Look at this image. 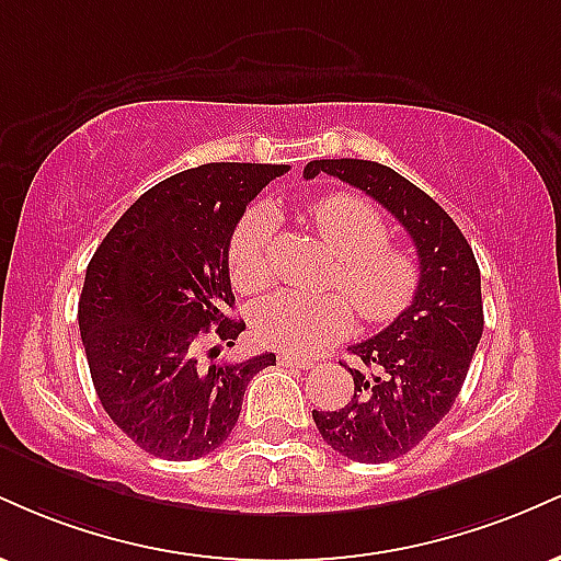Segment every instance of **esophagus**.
<instances>
[{"label": "esophagus", "mask_w": 561, "mask_h": 561, "mask_svg": "<svg viewBox=\"0 0 561 561\" xmlns=\"http://www.w3.org/2000/svg\"><path fill=\"white\" fill-rule=\"evenodd\" d=\"M279 364H282V366H289V369H311L313 358H308V356H295V353H282Z\"/></svg>", "instance_id": "34e87169"}]
</instances>
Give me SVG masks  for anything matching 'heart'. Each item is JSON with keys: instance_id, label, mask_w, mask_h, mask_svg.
<instances>
[{"instance_id": "b5f03b06", "label": "heart", "mask_w": 561, "mask_h": 561, "mask_svg": "<svg viewBox=\"0 0 561 561\" xmlns=\"http://www.w3.org/2000/svg\"><path fill=\"white\" fill-rule=\"evenodd\" d=\"M319 234L337 255L330 285L354 300L358 317L390 321L409 306L420 285V268L403 250L390 248L388 224L369 199L337 192L311 208ZM268 237L272 216L250 208L229 237L227 266L237 289L255 293L268 279ZM345 294V295H346ZM344 295V296H345ZM342 293H298L279 289L250 311V327L263 345L308 353L340 337L353 319Z\"/></svg>"}]
</instances>
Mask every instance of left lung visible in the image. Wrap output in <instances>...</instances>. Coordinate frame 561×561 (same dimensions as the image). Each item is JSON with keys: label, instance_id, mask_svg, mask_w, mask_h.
I'll return each mask as SVG.
<instances>
[{"label": "left lung", "instance_id": "8db88e82", "mask_svg": "<svg viewBox=\"0 0 561 561\" xmlns=\"http://www.w3.org/2000/svg\"><path fill=\"white\" fill-rule=\"evenodd\" d=\"M319 173L375 197L420 255L411 306L388 330L351 345V401L337 411H313L327 446L362 465H382L420 446L465 385L482 337L480 268L454 218L398 171L353 158L311 160L302 169L306 179Z\"/></svg>", "mask_w": 561, "mask_h": 561}]
</instances>
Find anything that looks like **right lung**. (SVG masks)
<instances>
[{"mask_svg": "<svg viewBox=\"0 0 561 561\" xmlns=\"http://www.w3.org/2000/svg\"><path fill=\"white\" fill-rule=\"evenodd\" d=\"M289 165L205 163L147 190L92 255L79 327L102 409L147 454L190 461L227 440L248 382L274 353L197 362L205 337L234 345L227 248L248 203ZM216 353V347H210Z\"/></svg>", "mask_w": 561, "mask_h": 561, "instance_id": "right-lung-1", "label": "right lung"}]
</instances>
